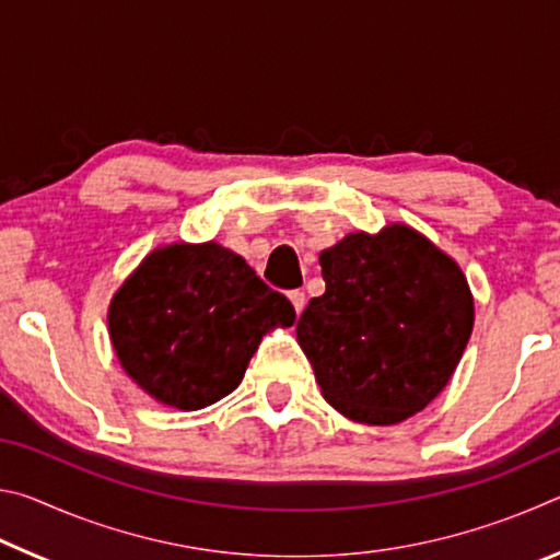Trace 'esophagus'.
I'll return each instance as SVG.
<instances>
[{
    "mask_svg": "<svg viewBox=\"0 0 560 560\" xmlns=\"http://www.w3.org/2000/svg\"><path fill=\"white\" fill-rule=\"evenodd\" d=\"M289 299L293 303V311H296V314H301L303 306H306V293H303L301 289H293V291H289Z\"/></svg>",
    "mask_w": 560,
    "mask_h": 560,
    "instance_id": "obj_1",
    "label": "esophagus"
}]
</instances>
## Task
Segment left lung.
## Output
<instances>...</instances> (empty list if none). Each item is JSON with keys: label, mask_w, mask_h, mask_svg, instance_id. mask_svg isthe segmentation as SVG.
I'll use <instances>...</instances> for the list:
<instances>
[{"label": "left lung", "mask_w": 560, "mask_h": 560, "mask_svg": "<svg viewBox=\"0 0 560 560\" xmlns=\"http://www.w3.org/2000/svg\"><path fill=\"white\" fill-rule=\"evenodd\" d=\"M324 296L296 336L326 400L365 424L428 407L457 368L474 326L462 269L410 226L348 234L320 252Z\"/></svg>", "instance_id": "8db88e82"}]
</instances>
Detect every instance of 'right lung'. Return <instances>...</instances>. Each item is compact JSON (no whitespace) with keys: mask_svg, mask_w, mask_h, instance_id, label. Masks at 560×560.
<instances>
[{"mask_svg":"<svg viewBox=\"0 0 560 560\" xmlns=\"http://www.w3.org/2000/svg\"><path fill=\"white\" fill-rule=\"evenodd\" d=\"M296 311L224 246L173 244L145 257L110 301L126 373L177 410H200L242 383L261 336Z\"/></svg>","mask_w":560,"mask_h":560,"instance_id":"add662e5","label":"right lung"}]
</instances>
